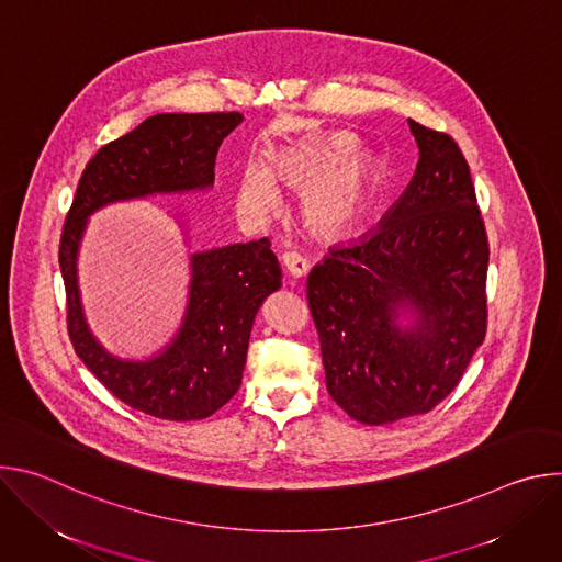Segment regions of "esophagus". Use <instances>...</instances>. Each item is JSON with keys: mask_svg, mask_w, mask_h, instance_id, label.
<instances>
[{"mask_svg": "<svg viewBox=\"0 0 562 562\" xmlns=\"http://www.w3.org/2000/svg\"><path fill=\"white\" fill-rule=\"evenodd\" d=\"M282 265H284L286 273H289L293 280H297V278L306 276V271H308V262H306V258H304V256H300L297 251H286V254L282 256Z\"/></svg>", "mask_w": 562, "mask_h": 562, "instance_id": "esophagus-1", "label": "esophagus"}]
</instances>
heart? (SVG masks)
<instances>
[{"instance_id": "obj_1", "label": "heart", "mask_w": 562, "mask_h": 562, "mask_svg": "<svg viewBox=\"0 0 562 562\" xmlns=\"http://www.w3.org/2000/svg\"><path fill=\"white\" fill-rule=\"evenodd\" d=\"M278 178L302 189L306 222L325 235L340 233L360 213L375 169L373 155L356 146L347 131H327L295 139L269 155ZM251 159L239 173L237 206L251 220H267L280 204L276 177Z\"/></svg>"}]
</instances>
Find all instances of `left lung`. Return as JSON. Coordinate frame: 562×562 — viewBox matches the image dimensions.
<instances>
[{
    "mask_svg": "<svg viewBox=\"0 0 562 562\" xmlns=\"http://www.w3.org/2000/svg\"><path fill=\"white\" fill-rule=\"evenodd\" d=\"M409 128L420 159L405 193L306 280L327 389L362 425L431 412L487 334L490 245L469 165L447 133Z\"/></svg>",
    "mask_w": 562,
    "mask_h": 562,
    "instance_id": "obj_1",
    "label": "left lung"
}]
</instances>
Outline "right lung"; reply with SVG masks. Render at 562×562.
Wrapping results in <instances>:
<instances>
[{"label": "right lung", "instance_id": "1", "mask_svg": "<svg viewBox=\"0 0 562 562\" xmlns=\"http://www.w3.org/2000/svg\"><path fill=\"white\" fill-rule=\"evenodd\" d=\"M243 113H159L102 146L79 178L59 239L68 336L89 371L128 407L162 420H202L243 382L254 319L282 286L269 239L191 256L189 302L173 340L146 360L113 356L89 329L77 256L89 217L113 202L213 187L222 139Z\"/></svg>", "mask_w": 562, "mask_h": 562}]
</instances>
